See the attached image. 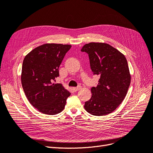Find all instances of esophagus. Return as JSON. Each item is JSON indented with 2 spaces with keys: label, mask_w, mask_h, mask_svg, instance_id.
I'll list each match as a JSON object with an SVG mask.
<instances>
[{
  "label": "esophagus",
  "mask_w": 153,
  "mask_h": 153,
  "mask_svg": "<svg viewBox=\"0 0 153 153\" xmlns=\"http://www.w3.org/2000/svg\"><path fill=\"white\" fill-rule=\"evenodd\" d=\"M81 88V86H77V87H74V88H72V90L74 91H77L79 90H80Z\"/></svg>",
  "instance_id": "obj_1"
}]
</instances>
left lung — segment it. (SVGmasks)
Here are the masks:
<instances>
[{"label": "left lung", "instance_id": "obj_1", "mask_svg": "<svg viewBox=\"0 0 153 153\" xmlns=\"http://www.w3.org/2000/svg\"><path fill=\"white\" fill-rule=\"evenodd\" d=\"M88 54L94 74L100 76L99 84L91 88V97L85 109L91 115H106L123 101L131 82L127 59L123 54L105 43L91 42L81 50Z\"/></svg>", "mask_w": 153, "mask_h": 153}]
</instances>
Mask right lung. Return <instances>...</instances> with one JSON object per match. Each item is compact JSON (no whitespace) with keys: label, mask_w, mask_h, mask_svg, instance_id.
<instances>
[{"label":"right lung","mask_w":153,"mask_h":153,"mask_svg":"<svg viewBox=\"0 0 153 153\" xmlns=\"http://www.w3.org/2000/svg\"><path fill=\"white\" fill-rule=\"evenodd\" d=\"M71 45L45 43L25 56L21 81L26 97L44 114L62 112L71 93L60 83H53L59 76V67Z\"/></svg>","instance_id":"add662e5"}]
</instances>
